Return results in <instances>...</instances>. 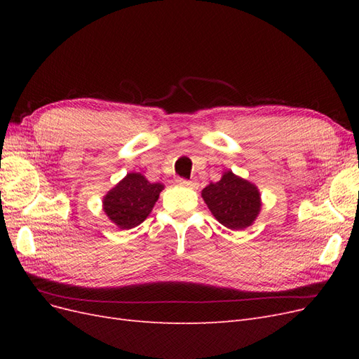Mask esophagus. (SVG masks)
Returning a JSON list of instances; mask_svg holds the SVG:
<instances>
[{"label":"esophagus","instance_id":"obj_1","mask_svg":"<svg viewBox=\"0 0 359 359\" xmlns=\"http://www.w3.org/2000/svg\"><path fill=\"white\" fill-rule=\"evenodd\" d=\"M180 186L182 187H190V189H198V182L196 181H187V180H178L177 181Z\"/></svg>","mask_w":359,"mask_h":359}]
</instances>
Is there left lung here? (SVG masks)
Here are the masks:
<instances>
[{"instance_id": "1", "label": "left lung", "mask_w": 359, "mask_h": 359, "mask_svg": "<svg viewBox=\"0 0 359 359\" xmlns=\"http://www.w3.org/2000/svg\"><path fill=\"white\" fill-rule=\"evenodd\" d=\"M202 198L215 220L227 229L243 231L252 226L262 208L256 184L226 170L220 181L202 190Z\"/></svg>"}]
</instances>
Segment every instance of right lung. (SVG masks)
Masks as SVG:
<instances>
[{"mask_svg":"<svg viewBox=\"0 0 359 359\" xmlns=\"http://www.w3.org/2000/svg\"><path fill=\"white\" fill-rule=\"evenodd\" d=\"M163 189L161 182H149L142 173L128 172L103 196V211L118 229H133L153 211Z\"/></svg>","mask_w":359,"mask_h":359,"instance_id":"add662e5","label":"right lung"}]
</instances>
